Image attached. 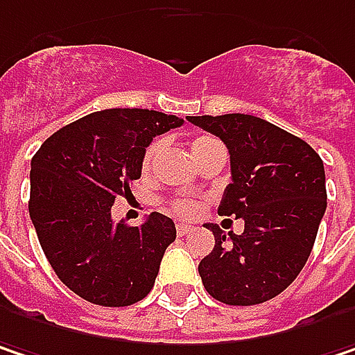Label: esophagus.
<instances>
[{
    "label": "esophagus",
    "mask_w": 355,
    "mask_h": 355,
    "mask_svg": "<svg viewBox=\"0 0 355 355\" xmlns=\"http://www.w3.org/2000/svg\"><path fill=\"white\" fill-rule=\"evenodd\" d=\"M191 232H193V227H191L189 223H177L178 236H187V234H191Z\"/></svg>",
    "instance_id": "34e87169"
}]
</instances>
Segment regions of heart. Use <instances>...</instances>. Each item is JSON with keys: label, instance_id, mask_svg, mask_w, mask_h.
<instances>
[{"label": "heart", "instance_id": "obj_1", "mask_svg": "<svg viewBox=\"0 0 355 355\" xmlns=\"http://www.w3.org/2000/svg\"><path fill=\"white\" fill-rule=\"evenodd\" d=\"M213 142H217V140H213L209 136H197L191 142V152L197 154V152H201L203 148H207ZM160 152H162V142L160 140H154V142H150V144L146 146L144 156H142V173L144 175H148L154 168V162H156ZM168 207L175 211L177 215H182V217H189V215L197 213V209H199L197 201H193V199H175V201L168 203Z\"/></svg>", "mask_w": 355, "mask_h": 355}]
</instances>
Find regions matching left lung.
<instances>
[{"label":"left lung","mask_w":355,"mask_h":355,"mask_svg":"<svg viewBox=\"0 0 355 355\" xmlns=\"http://www.w3.org/2000/svg\"><path fill=\"white\" fill-rule=\"evenodd\" d=\"M230 150L232 182L217 213L243 219V234L215 236L199 262L205 291L225 305H260L303 270L327 207L325 168L305 140L266 119L225 113L187 115Z\"/></svg>","instance_id":"left-lung-1"}]
</instances>
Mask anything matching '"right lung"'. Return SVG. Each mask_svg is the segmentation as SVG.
<instances>
[{"label":"right lung","mask_w":355,"mask_h":355,"mask_svg":"<svg viewBox=\"0 0 355 355\" xmlns=\"http://www.w3.org/2000/svg\"><path fill=\"white\" fill-rule=\"evenodd\" d=\"M182 125L152 110H103L54 132L32 158L30 219L52 270L81 299L128 306L152 291L177 230L150 213L142 225H113L115 197H130L152 138Z\"/></svg>","instance_id":"right-lung-1"}]
</instances>
